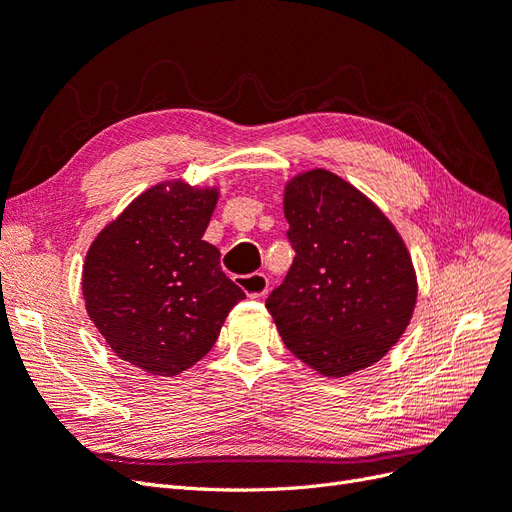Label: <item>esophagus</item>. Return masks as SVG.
Returning <instances> with one entry per match:
<instances>
[{"instance_id": "esophagus-1", "label": "esophagus", "mask_w": 512, "mask_h": 512, "mask_svg": "<svg viewBox=\"0 0 512 512\" xmlns=\"http://www.w3.org/2000/svg\"><path fill=\"white\" fill-rule=\"evenodd\" d=\"M237 286L243 288V292L250 299H260L262 294L269 288V280L265 273H250V275H239L237 277Z\"/></svg>"}]
</instances>
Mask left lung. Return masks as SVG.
Wrapping results in <instances>:
<instances>
[{"instance_id": "obj_1", "label": "left lung", "mask_w": 512, "mask_h": 512, "mask_svg": "<svg viewBox=\"0 0 512 512\" xmlns=\"http://www.w3.org/2000/svg\"><path fill=\"white\" fill-rule=\"evenodd\" d=\"M284 215L297 256L267 309L286 348L327 378L378 363L416 305L404 239L363 192L324 168L286 183Z\"/></svg>"}]
</instances>
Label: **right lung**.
Returning <instances> with one entry per match:
<instances>
[{
  "label": "right lung",
  "instance_id": "right-lung-1",
  "mask_svg": "<svg viewBox=\"0 0 512 512\" xmlns=\"http://www.w3.org/2000/svg\"><path fill=\"white\" fill-rule=\"evenodd\" d=\"M218 188L153 185L106 224L83 265L85 309L121 361L177 376L218 342L245 292L203 241Z\"/></svg>",
  "mask_w": 512,
  "mask_h": 512
}]
</instances>
